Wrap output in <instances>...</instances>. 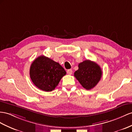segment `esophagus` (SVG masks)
<instances>
[{"label":"esophagus","instance_id":"1","mask_svg":"<svg viewBox=\"0 0 132 132\" xmlns=\"http://www.w3.org/2000/svg\"><path fill=\"white\" fill-rule=\"evenodd\" d=\"M67 73L69 74V75H71V74L72 73V70L71 69L67 70Z\"/></svg>","mask_w":132,"mask_h":132}]
</instances>
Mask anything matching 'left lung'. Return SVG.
Segmentation results:
<instances>
[{"mask_svg":"<svg viewBox=\"0 0 132 132\" xmlns=\"http://www.w3.org/2000/svg\"><path fill=\"white\" fill-rule=\"evenodd\" d=\"M79 69L74 73V76L84 88L90 90L95 87L102 76L100 67L89 60L84 61L78 65Z\"/></svg>","mask_w":132,"mask_h":132,"instance_id":"8db88e82","label":"left lung"}]
</instances>
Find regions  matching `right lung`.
Segmentation results:
<instances>
[{
	"mask_svg": "<svg viewBox=\"0 0 132 132\" xmlns=\"http://www.w3.org/2000/svg\"><path fill=\"white\" fill-rule=\"evenodd\" d=\"M66 72L58 62L40 56L31 64L30 77L36 86L45 92H52L58 85Z\"/></svg>",
	"mask_w": 132,
	"mask_h": 132,
	"instance_id": "add662e5",
	"label": "right lung"
}]
</instances>
